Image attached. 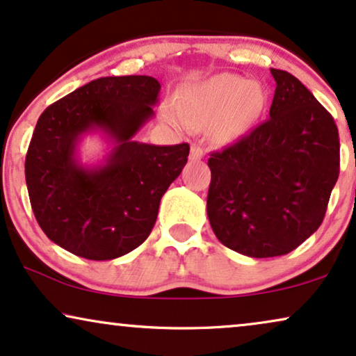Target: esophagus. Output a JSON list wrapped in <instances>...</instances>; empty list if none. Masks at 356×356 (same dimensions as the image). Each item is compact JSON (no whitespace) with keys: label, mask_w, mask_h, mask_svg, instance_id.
<instances>
[{"label":"esophagus","mask_w":356,"mask_h":356,"mask_svg":"<svg viewBox=\"0 0 356 356\" xmlns=\"http://www.w3.org/2000/svg\"><path fill=\"white\" fill-rule=\"evenodd\" d=\"M204 156H205V151H204V147H202V146L193 145L191 147V161H200Z\"/></svg>","instance_id":"esophagus-1"}]
</instances>
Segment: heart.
I'll return each instance as SVG.
<instances>
[{
  "instance_id": "1",
  "label": "heart",
  "mask_w": 356,
  "mask_h": 356,
  "mask_svg": "<svg viewBox=\"0 0 356 356\" xmlns=\"http://www.w3.org/2000/svg\"><path fill=\"white\" fill-rule=\"evenodd\" d=\"M264 90L238 75H218L188 90L179 100L177 120L191 128L215 123V134L230 139L245 131L263 110Z\"/></svg>"
}]
</instances>
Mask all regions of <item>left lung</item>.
Returning a JSON list of instances; mask_svg holds the SVG:
<instances>
[{
    "instance_id": "8db88e82",
    "label": "left lung",
    "mask_w": 356,
    "mask_h": 356,
    "mask_svg": "<svg viewBox=\"0 0 356 356\" xmlns=\"http://www.w3.org/2000/svg\"><path fill=\"white\" fill-rule=\"evenodd\" d=\"M271 74L269 120L209 159L211 230L250 258L287 254L317 232L339 179L334 118L289 72Z\"/></svg>"
}]
</instances>
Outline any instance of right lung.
Segmentation results:
<instances>
[{
  "label": "right lung",
  "mask_w": 356,
  "mask_h": 356,
  "mask_svg": "<svg viewBox=\"0 0 356 356\" xmlns=\"http://www.w3.org/2000/svg\"><path fill=\"white\" fill-rule=\"evenodd\" d=\"M161 83L147 75L102 77L44 110L26 156V184L39 227L80 258H120L149 236L179 177L187 143L156 146L134 136L154 118ZM100 134L106 156L83 163L79 145Z\"/></svg>",
  "instance_id": "right-lung-1"
}]
</instances>
